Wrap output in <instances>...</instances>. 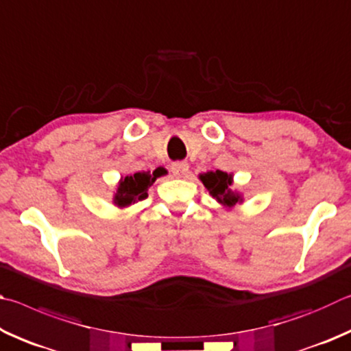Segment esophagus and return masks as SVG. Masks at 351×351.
Masks as SVG:
<instances>
[{
    "mask_svg": "<svg viewBox=\"0 0 351 351\" xmlns=\"http://www.w3.org/2000/svg\"><path fill=\"white\" fill-rule=\"evenodd\" d=\"M171 171H172V174H174L176 177H179V179H183V177H186V174H188L189 165L186 162H176V163H172Z\"/></svg>",
    "mask_w": 351,
    "mask_h": 351,
    "instance_id": "esophagus-1",
    "label": "esophagus"
}]
</instances>
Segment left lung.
<instances>
[{"label":"left lung","mask_w":351,"mask_h":351,"mask_svg":"<svg viewBox=\"0 0 351 351\" xmlns=\"http://www.w3.org/2000/svg\"><path fill=\"white\" fill-rule=\"evenodd\" d=\"M199 179L220 205H223L226 208H232L237 204H242L243 200L242 195L231 189L232 174L217 169V171H210V172H205V174H200Z\"/></svg>","instance_id":"obj_1"}]
</instances>
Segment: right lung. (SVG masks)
Segmentation results:
<instances>
[{
	"label": "right lung",
	"mask_w": 351,
	"mask_h": 351,
	"mask_svg": "<svg viewBox=\"0 0 351 351\" xmlns=\"http://www.w3.org/2000/svg\"><path fill=\"white\" fill-rule=\"evenodd\" d=\"M163 176V169H156L152 172H135L132 176H126L119 182V188L114 195V204L119 208H126L138 200L147 197V188H149L157 177Z\"/></svg>",
	"instance_id": "obj_1"
}]
</instances>
